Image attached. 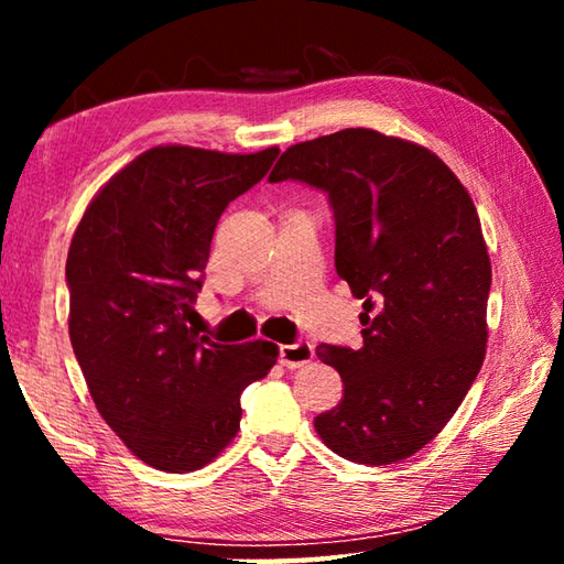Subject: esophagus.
Here are the masks:
<instances>
[{
  "label": "esophagus",
  "instance_id": "obj_1",
  "mask_svg": "<svg viewBox=\"0 0 564 564\" xmlns=\"http://www.w3.org/2000/svg\"><path fill=\"white\" fill-rule=\"evenodd\" d=\"M313 360V346L308 340L291 343V346H281V362L285 368H303L305 362Z\"/></svg>",
  "mask_w": 564,
  "mask_h": 564
}]
</instances>
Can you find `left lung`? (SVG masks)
Listing matches in <instances>:
<instances>
[{
    "mask_svg": "<svg viewBox=\"0 0 564 564\" xmlns=\"http://www.w3.org/2000/svg\"><path fill=\"white\" fill-rule=\"evenodd\" d=\"M328 194L336 271L362 301V348L318 346L343 378L313 425L360 465L405 460L443 431L480 373L492 269L465 186L431 149L343 129L285 149L269 181Z\"/></svg>",
    "mask_w": 564,
    "mask_h": 564,
    "instance_id": "obj_1",
    "label": "left lung"
}]
</instances>
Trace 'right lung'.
Returning <instances> with one entry per match:
<instances>
[{
    "mask_svg": "<svg viewBox=\"0 0 564 564\" xmlns=\"http://www.w3.org/2000/svg\"><path fill=\"white\" fill-rule=\"evenodd\" d=\"M275 156L154 147L101 186L74 231V356L107 425L156 470L212 463L238 433L246 386L279 358L269 340L224 346L188 326L218 218Z\"/></svg>",
    "mask_w": 564,
    "mask_h": 564,
    "instance_id": "obj_1",
    "label": "right lung"
}]
</instances>
